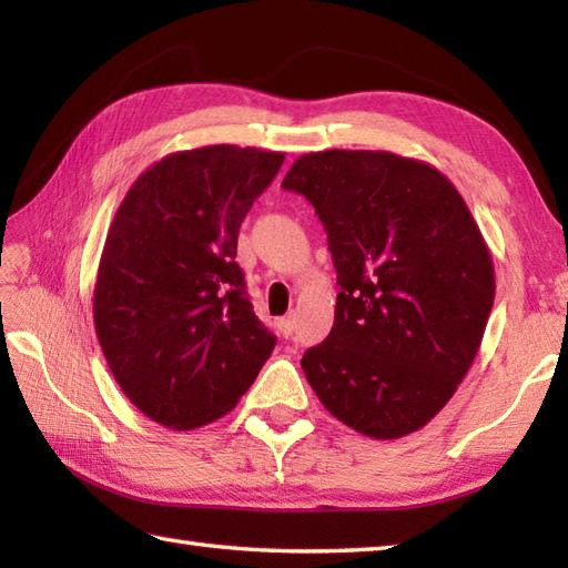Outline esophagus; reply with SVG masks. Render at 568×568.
I'll return each instance as SVG.
<instances>
[{"instance_id": "esophagus-1", "label": "esophagus", "mask_w": 568, "mask_h": 568, "mask_svg": "<svg viewBox=\"0 0 568 568\" xmlns=\"http://www.w3.org/2000/svg\"><path fill=\"white\" fill-rule=\"evenodd\" d=\"M277 332H281L283 336H291L295 332V317L287 315V317L277 320Z\"/></svg>"}]
</instances>
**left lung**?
Masks as SVG:
<instances>
[{
  "instance_id": "8db88e82",
  "label": "left lung",
  "mask_w": 568,
  "mask_h": 568,
  "mask_svg": "<svg viewBox=\"0 0 568 568\" xmlns=\"http://www.w3.org/2000/svg\"><path fill=\"white\" fill-rule=\"evenodd\" d=\"M285 190L327 229L339 275L334 327L303 356L346 427L400 439L452 400L484 339L496 271L484 234L437 168L390 151H317Z\"/></svg>"
}]
</instances>
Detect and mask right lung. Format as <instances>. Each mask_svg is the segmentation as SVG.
Returning a JSON list of instances; mask_svg holds the SVG:
<instances>
[{"mask_svg":"<svg viewBox=\"0 0 568 568\" xmlns=\"http://www.w3.org/2000/svg\"><path fill=\"white\" fill-rule=\"evenodd\" d=\"M283 161L232 143L171 153L136 178L110 224L94 332L119 388L168 429L234 409L273 352L234 258L239 226Z\"/></svg>","mask_w":568,"mask_h":568,"instance_id":"1","label":"right lung"}]
</instances>
